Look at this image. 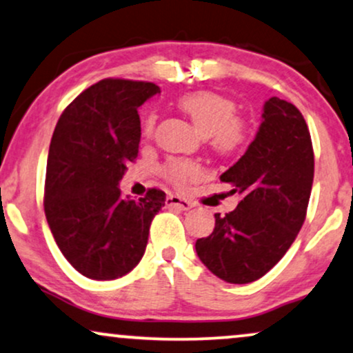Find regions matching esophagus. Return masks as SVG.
<instances>
[{"label": "esophagus", "mask_w": 353, "mask_h": 353, "mask_svg": "<svg viewBox=\"0 0 353 353\" xmlns=\"http://www.w3.org/2000/svg\"><path fill=\"white\" fill-rule=\"evenodd\" d=\"M167 206H170V208H178V210H181V211H186V210H190L191 206H193V204H191L188 199H185V198H181V196H178V194H168L167 196Z\"/></svg>", "instance_id": "esophagus-1"}]
</instances>
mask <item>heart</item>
I'll list each match as a JSON object with an SVG mask.
<instances>
[{
  "mask_svg": "<svg viewBox=\"0 0 353 353\" xmlns=\"http://www.w3.org/2000/svg\"><path fill=\"white\" fill-rule=\"evenodd\" d=\"M176 106L193 121L211 150L219 155H232L243 149L249 139V125L237 114V103L216 91H193L176 99ZM157 125V112L149 111L142 119V136L150 137ZM170 183L183 186L199 176L201 168L190 160H170L162 168Z\"/></svg>",
  "mask_w": 353,
  "mask_h": 353,
  "instance_id": "obj_1",
  "label": "heart"
}]
</instances>
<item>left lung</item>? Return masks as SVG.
<instances>
[{"instance_id":"obj_1","label":"left lung","mask_w":353,"mask_h":353,"mask_svg":"<svg viewBox=\"0 0 353 353\" xmlns=\"http://www.w3.org/2000/svg\"><path fill=\"white\" fill-rule=\"evenodd\" d=\"M262 116L254 142L221 175L241 201L214 214L211 236L194 245L208 270L234 285L259 280L280 262L306 219L314 178L311 134L298 108L273 97Z\"/></svg>"}]
</instances>
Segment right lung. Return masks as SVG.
<instances>
[{"mask_svg":"<svg viewBox=\"0 0 353 353\" xmlns=\"http://www.w3.org/2000/svg\"><path fill=\"white\" fill-rule=\"evenodd\" d=\"M160 88L150 81L104 78L65 108L47 159L43 211L57 245L77 272L116 280L141 262L165 193L123 196L119 181L137 159V108Z\"/></svg>","mask_w":353,"mask_h":353,"instance_id":"1","label":"right lung"}]
</instances>
